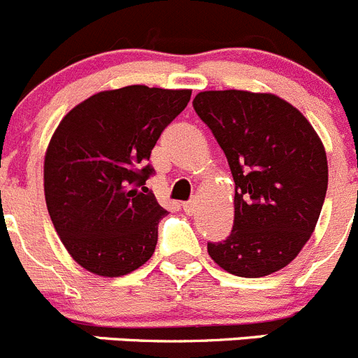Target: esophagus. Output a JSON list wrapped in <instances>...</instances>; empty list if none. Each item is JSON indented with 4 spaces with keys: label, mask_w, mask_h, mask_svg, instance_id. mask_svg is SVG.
<instances>
[{
    "label": "esophagus",
    "mask_w": 358,
    "mask_h": 358,
    "mask_svg": "<svg viewBox=\"0 0 358 358\" xmlns=\"http://www.w3.org/2000/svg\"><path fill=\"white\" fill-rule=\"evenodd\" d=\"M182 209H185L186 215H195V211H196V204H195V201L182 202Z\"/></svg>",
    "instance_id": "esophagus-1"
}]
</instances>
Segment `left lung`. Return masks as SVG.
Instances as JSON below:
<instances>
[{"label": "left lung", "mask_w": 358, "mask_h": 358, "mask_svg": "<svg viewBox=\"0 0 358 358\" xmlns=\"http://www.w3.org/2000/svg\"><path fill=\"white\" fill-rule=\"evenodd\" d=\"M193 108L215 134L234 177V225L208 243L220 268L257 278L287 266L323 208L329 165L309 120L273 94L209 90Z\"/></svg>", "instance_id": "obj_1"}]
</instances>
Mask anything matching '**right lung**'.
<instances>
[{
	"instance_id": "1",
	"label": "right lung",
	"mask_w": 358,
	"mask_h": 358,
	"mask_svg": "<svg viewBox=\"0 0 358 358\" xmlns=\"http://www.w3.org/2000/svg\"><path fill=\"white\" fill-rule=\"evenodd\" d=\"M192 90L131 85L72 108L49 142L44 193L51 222L72 259L101 277L145 264L166 215L145 186L149 157Z\"/></svg>"
}]
</instances>
